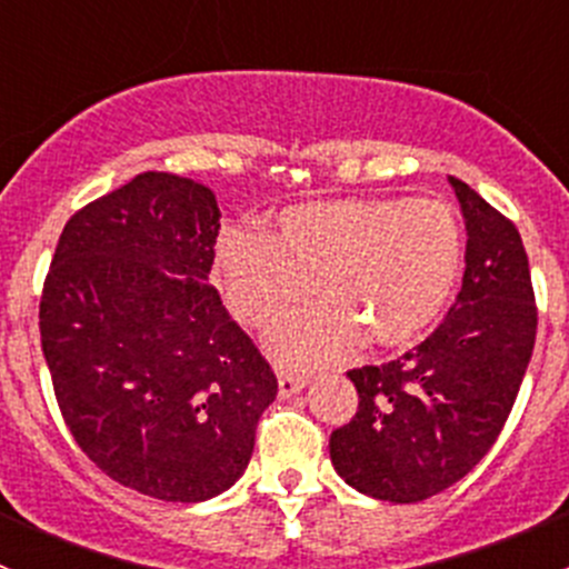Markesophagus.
I'll return each mask as SVG.
<instances>
[{
  "label": "esophagus",
  "mask_w": 569,
  "mask_h": 569,
  "mask_svg": "<svg viewBox=\"0 0 569 569\" xmlns=\"http://www.w3.org/2000/svg\"><path fill=\"white\" fill-rule=\"evenodd\" d=\"M306 386H308L306 375H297V371H289V369L278 371V388H280V396H283V399L286 396L300 393Z\"/></svg>",
  "instance_id": "obj_1"
}]
</instances>
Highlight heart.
<instances>
[{
	"label": "heart",
	"instance_id": "obj_1",
	"mask_svg": "<svg viewBox=\"0 0 569 569\" xmlns=\"http://www.w3.org/2000/svg\"><path fill=\"white\" fill-rule=\"evenodd\" d=\"M462 267V228L438 200H319L286 209L269 237L222 233L217 283L233 317L267 327L311 295L269 336L286 363H321L366 341L405 343L449 300Z\"/></svg>",
	"mask_w": 569,
	"mask_h": 569
}]
</instances>
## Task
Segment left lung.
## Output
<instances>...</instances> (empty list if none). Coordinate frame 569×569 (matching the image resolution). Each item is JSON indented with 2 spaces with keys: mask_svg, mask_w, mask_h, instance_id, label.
I'll use <instances>...</instances> for the list:
<instances>
[{
  "mask_svg": "<svg viewBox=\"0 0 569 569\" xmlns=\"http://www.w3.org/2000/svg\"><path fill=\"white\" fill-rule=\"evenodd\" d=\"M468 248L457 302L401 358L349 369L358 412L330 435V460L358 492L416 503L479 465L512 412L537 336L523 239L476 189L449 178Z\"/></svg>",
  "mask_w": 569,
  "mask_h": 569,
  "instance_id": "obj_1",
  "label": "left lung"
}]
</instances>
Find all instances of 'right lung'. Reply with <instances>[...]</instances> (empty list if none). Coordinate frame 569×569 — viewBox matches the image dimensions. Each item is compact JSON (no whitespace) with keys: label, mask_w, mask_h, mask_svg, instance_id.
Here are the masks:
<instances>
[{"label":"right lung","mask_w":569,"mask_h":569,"mask_svg":"<svg viewBox=\"0 0 569 569\" xmlns=\"http://www.w3.org/2000/svg\"><path fill=\"white\" fill-rule=\"evenodd\" d=\"M220 209L148 170L62 228L40 343L66 427L118 485L198 503L248 468L278 377L209 283Z\"/></svg>","instance_id":"obj_1"}]
</instances>
